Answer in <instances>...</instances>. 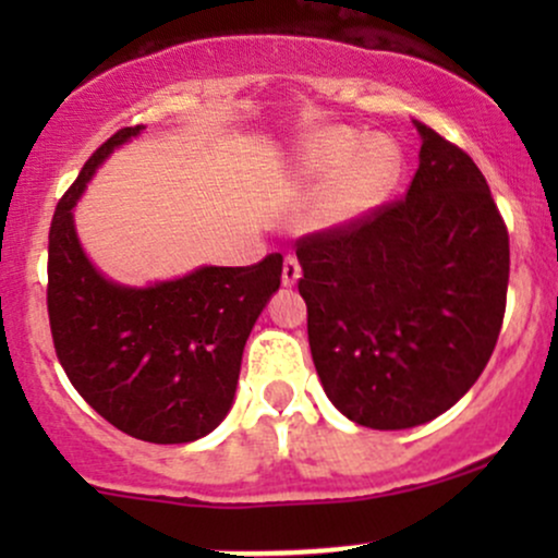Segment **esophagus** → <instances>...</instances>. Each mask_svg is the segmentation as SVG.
<instances>
[{
    "label": "esophagus",
    "mask_w": 558,
    "mask_h": 558,
    "mask_svg": "<svg viewBox=\"0 0 558 558\" xmlns=\"http://www.w3.org/2000/svg\"><path fill=\"white\" fill-rule=\"evenodd\" d=\"M301 278V265L293 254H288L283 259V286H293Z\"/></svg>",
    "instance_id": "1"
}]
</instances>
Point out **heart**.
Here are the masks:
<instances>
[{"label": "heart", "mask_w": 558, "mask_h": 558, "mask_svg": "<svg viewBox=\"0 0 558 558\" xmlns=\"http://www.w3.org/2000/svg\"><path fill=\"white\" fill-rule=\"evenodd\" d=\"M341 171L332 185L325 213L343 222L362 217L377 207L399 181L401 155L386 138L369 141L354 131L319 133L304 146L301 172L310 178H330Z\"/></svg>", "instance_id": "heart-1"}]
</instances>
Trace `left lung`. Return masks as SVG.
<instances>
[{"label": "left lung", "instance_id": "8db88e82", "mask_svg": "<svg viewBox=\"0 0 558 558\" xmlns=\"http://www.w3.org/2000/svg\"><path fill=\"white\" fill-rule=\"evenodd\" d=\"M407 194L296 241L312 360L356 425L403 430L451 409L496 349L509 230L472 157L425 123Z\"/></svg>", "mask_w": 558, "mask_h": 558}]
</instances>
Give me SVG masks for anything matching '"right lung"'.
<instances>
[{
  "mask_svg": "<svg viewBox=\"0 0 558 558\" xmlns=\"http://www.w3.org/2000/svg\"><path fill=\"white\" fill-rule=\"evenodd\" d=\"M138 131L120 128L107 138L57 202L47 262L49 328L68 380L110 425L149 444H189L228 414L243 345L280 288L283 257L202 267L151 288L101 278L83 254L70 209L96 165Z\"/></svg>",
  "mask_w": 558,
  "mask_h": 558,
  "instance_id": "add662e5",
  "label": "right lung"
}]
</instances>
